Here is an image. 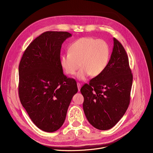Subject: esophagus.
<instances>
[{
    "label": "esophagus",
    "instance_id": "1",
    "mask_svg": "<svg viewBox=\"0 0 153 153\" xmlns=\"http://www.w3.org/2000/svg\"><path fill=\"white\" fill-rule=\"evenodd\" d=\"M77 88H78V90L79 91H80V88H81V84L80 83H77Z\"/></svg>",
    "mask_w": 153,
    "mask_h": 153
}]
</instances>
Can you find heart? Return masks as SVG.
<instances>
[{
  "label": "heart",
  "instance_id": "obj_1",
  "mask_svg": "<svg viewBox=\"0 0 153 153\" xmlns=\"http://www.w3.org/2000/svg\"><path fill=\"white\" fill-rule=\"evenodd\" d=\"M68 53L60 57V65L65 73L77 74L79 80H84L88 76L97 77L105 70L110 56L108 43L103 39L92 37H81L73 42L69 47Z\"/></svg>",
  "mask_w": 153,
  "mask_h": 153
}]
</instances>
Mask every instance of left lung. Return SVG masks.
Returning <instances> with one entry per match:
<instances>
[{"instance_id": "obj_1", "label": "left lung", "mask_w": 153, "mask_h": 153, "mask_svg": "<svg viewBox=\"0 0 153 153\" xmlns=\"http://www.w3.org/2000/svg\"><path fill=\"white\" fill-rule=\"evenodd\" d=\"M113 40V52L104 71L80 89L86 117L100 130L111 129L125 114L133 83L126 51L119 41L114 37Z\"/></svg>"}]
</instances>
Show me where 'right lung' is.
<instances>
[{
	"label": "right lung",
	"mask_w": 153,
	"mask_h": 153,
	"mask_svg": "<svg viewBox=\"0 0 153 153\" xmlns=\"http://www.w3.org/2000/svg\"><path fill=\"white\" fill-rule=\"evenodd\" d=\"M71 36L65 31L42 33L27 48L19 63L20 102L33 122L45 132L62 126L78 91L76 80L67 78L60 65L62 45Z\"/></svg>",
	"instance_id": "add662e5"
}]
</instances>
